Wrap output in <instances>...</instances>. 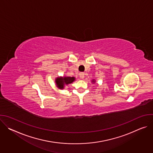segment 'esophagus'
Segmentation results:
<instances>
[{
  "mask_svg": "<svg viewBox=\"0 0 153 153\" xmlns=\"http://www.w3.org/2000/svg\"><path fill=\"white\" fill-rule=\"evenodd\" d=\"M79 76H80V77L82 79H83L84 78V77H85V73H80L79 74Z\"/></svg>",
  "mask_w": 153,
  "mask_h": 153,
  "instance_id": "obj_1",
  "label": "esophagus"
}]
</instances>
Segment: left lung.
Here are the masks:
<instances>
[{
	"label": "left lung",
	"mask_w": 153,
	"mask_h": 153,
	"mask_svg": "<svg viewBox=\"0 0 153 153\" xmlns=\"http://www.w3.org/2000/svg\"><path fill=\"white\" fill-rule=\"evenodd\" d=\"M93 83H95V80H93V81H92Z\"/></svg>",
	"instance_id": "obj_1"
}]
</instances>
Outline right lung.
Masks as SVG:
<instances>
[{
    "label": "right lung",
    "instance_id": "add662e5",
    "mask_svg": "<svg viewBox=\"0 0 153 153\" xmlns=\"http://www.w3.org/2000/svg\"><path fill=\"white\" fill-rule=\"evenodd\" d=\"M74 77H59L55 80V82L57 88L59 89H63L65 85L73 83L75 80Z\"/></svg>",
    "mask_w": 153,
    "mask_h": 153
}]
</instances>
